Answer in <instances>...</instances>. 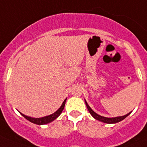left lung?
<instances>
[{
  "label": "left lung",
  "instance_id": "1",
  "mask_svg": "<svg viewBox=\"0 0 147 147\" xmlns=\"http://www.w3.org/2000/svg\"><path fill=\"white\" fill-rule=\"evenodd\" d=\"M85 104H86V106H87V108L88 110V111H89L90 114H92V116L93 117L94 119H96V120H98V121H101V122H104V123H117V122H120V121H123V119L126 118V117H127L130 114V113H129V114H126V115H124V116L117 117H111V118L110 117V118H108V117H105L100 116V115L97 114L95 112H94L93 111H92V109L89 107V106H88V105L86 101H85Z\"/></svg>",
  "mask_w": 147,
  "mask_h": 147
}]
</instances>
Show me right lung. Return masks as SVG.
Returning a JSON list of instances; mask_svg holds the SVG:
<instances>
[{"mask_svg": "<svg viewBox=\"0 0 147 147\" xmlns=\"http://www.w3.org/2000/svg\"><path fill=\"white\" fill-rule=\"evenodd\" d=\"M65 101H66V99L63 101L62 106L59 108V110H57L55 113H53V114L49 115V116L43 117H40V118H33V117H30L26 116L24 114H21L22 116H24L26 120H28L29 121H30L32 123H36V124H38V125H42V124H47V123H49L50 122H52L53 121H54L55 119H56L59 116L61 113L62 112L63 109H64L65 104Z\"/></svg>", "mask_w": 147, "mask_h": 147, "instance_id": "add662e5", "label": "right lung"}]
</instances>
